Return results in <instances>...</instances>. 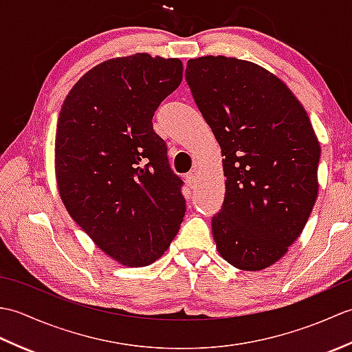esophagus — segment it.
I'll list each match as a JSON object with an SVG mask.
<instances>
[{"mask_svg":"<svg viewBox=\"0 0 352 352\" xmlns=\"http://www.w3.org/2000/svg\"><path fill=\"white\" fill-rule=\"evenodd\" d=\"M198 180V169H190L188 174H186V182L189 186H193Z\"/></svg>","mask_w":352,"mask_h":352,"instance_id":"34e87169","label":"esophagus"}]
</instances>
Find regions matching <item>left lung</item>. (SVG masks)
Instances as JSON below:
<instances>
[{
	"instance_id": "left-lung-1",
	"label": "left lung",
	"mask_w": 352,
	"mask_h": 352,
	"mask_svg": "<svg viewBox=\"0 0 352 352\" xmlns=\"http://www.w3.org/2000/svg\"><path fill=\"white\" fill-rule=\"evenodd\" d=\"M186 81L223 155L226 197L212 231L242 271L278 261L318 197L320 145L307 111L272 72L236 57L190 58Z\"/></svg>"
}]
</instances>
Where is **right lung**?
Wrapping results in <instances>:
<instances>
[{
	"instance_id": "add662e5",
	"label": "right lung",
	"mask_w": 352,
	"mask_h": 352,
	"mask_svg": "<svg viewBox=\"0 0 352 352\" xmlns=\"http://www.w3.org/2000/svg\"><path fill=\"white\" fill-rule=\"evenodd\" d=\"M182 80L180 58H110L74 85L58 115L60 198L94 243L124 266L160 258L184 218L183 182L153 129L154 111Z\"/></svg>"
}]
</instances>
